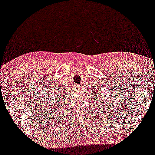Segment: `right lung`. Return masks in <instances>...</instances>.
<instances>
[{
	"label": "right lung",
	"mask_w": 155,
	"mask_h": 155,
	"mask_svg": "<svg viewBox=\"0 0 155 155\" xmlns=\"http://www.w3.org/2000/svg\"><path fill=\"white\" fill-rule=\"evenodd\" d=\"M60 97H59V100H60Z\"/></svg>",
	"instance_id": "1"
}]
</instances>
